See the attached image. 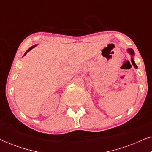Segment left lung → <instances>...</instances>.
Wrapping results in <instances>:
<instances>
[{"label": "left lung", "instance_id": "1", "mask_svg": "<svg viewBox=\"0 0 152 152\" xmlns=\"http://www.w3.org/2000/svg\"><path fill=\"white\" fill-rule=\"evenodd\" d=\"M127 52L129 53V55H131V61H132V63L133 64V66H134V68H138V66H137V65L136 64V63H135L134 61V51L133 50L132 48H128L127 49Z\"/></svg>", "mask_w": 152, "mask_h": 152}]
</instances>
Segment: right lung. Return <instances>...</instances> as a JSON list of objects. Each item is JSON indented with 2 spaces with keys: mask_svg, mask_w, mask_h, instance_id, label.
<instances>
[{
  "mask_svg": "<svg viewBox=\"0 0 152 152\" xmlns=\"http://www.w3.org/2000/svg\"><path fill=\"white\" fill-rule=\"evenodd\" d=\"M37 45H32V47H30V48H29V49L28 50H27V51L26 52V53H25V54H24V56H25V55H26V54H27V53H28L29 51H30V50H32V48H34V47H36V46H37Z\"/></svg>",
  "mask_w": 152,
  "mask_h": 152,
  "instance_id": "right-lung-1",
  "label": "right lung"
}]
</instances>
